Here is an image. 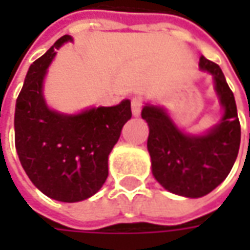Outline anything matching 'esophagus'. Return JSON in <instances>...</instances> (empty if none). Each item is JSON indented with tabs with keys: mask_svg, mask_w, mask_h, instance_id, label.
I'll return each mask as SVG.
<instances>
[{
	"mask_svg": "<svg viewBox=\"0 0 250 250\" xmlns=\"http://www.w3.org/2000/svg\"><path fill=\"white\" fill-rule=\"evenodd\" d=\"M143 105H145V101H143V99H140V97H133L132 101H130L132 114H133L135 117H139L140 112H142V108H143Z\"/></svg>",
	"mask_w": 250,
	"mask_h": 250,
	"instance_id": "34e87169",
	"label": "esophagus"
}]
</instances>
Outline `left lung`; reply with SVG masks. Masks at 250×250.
<instances>
[{
  "mask_svg": "<svg viewBox=\"0 0 250 250\" xmlns=\"http://www.w3.org/2000/svg\"><path fill=\"white\" fill-rule=\"evenodd\" d=\"M202 71L213 75L224 115L205 135H187L174 125L164 108L145 105L142 118L149 124L147 150L151 171L163 188L185 197H202L216 189L235 163L241 125L234 93L217 63L200 57Z\"/></svg>",
  "mask_w": 250,
  "mask_h": 250,
  "instance_id": "1",
  "label": "left lung"
}]
</instances>
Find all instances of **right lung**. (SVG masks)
Returning a JSON list of instances; mask_svg holds the SVG:
<instances>
[{
	"label": "right lung",
	"instance_id": "1",
	"mask_svg": "<svg viewBox=\"0 0 250 250\" xmlns=\"http://www.w3.org/2000/svg\"><path fill=\"white\" fill-rule=\"evenodd\" d=\"M65 34L36 60L24 78L15 108V146L24 172L45 196L73 203L97 193L108 177V154L130 120V101L65 115L43 97L47 68Z\"/></svg>",
	"mask_w": 250,
	"mask_h": 250
}]
</instances>
